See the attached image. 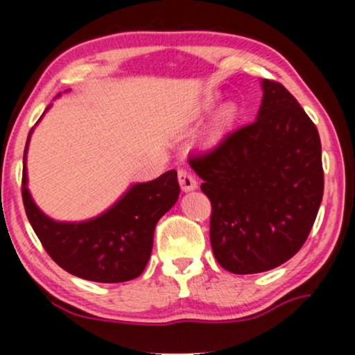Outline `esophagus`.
I'll return each instance as SVG.
<instances>
[{"label": "esophagus", "mask_w": 355, "mask_h": 355, "mask_svg": "<svg viewBox=\"0 0 355 355\" xmlns=\"http://www.w3.org/2000/svg\"><path fill=\"white\" fill-rule=\"evenodd\" d=\"M178 179H179V184H181L182 191L189 192V191H193V189L197 187V178H196V174L191 173V171H189V169H186V168L179 169V171H178Z\"/></svg>", "instance_id": "esophagus-1"}]
</instances>
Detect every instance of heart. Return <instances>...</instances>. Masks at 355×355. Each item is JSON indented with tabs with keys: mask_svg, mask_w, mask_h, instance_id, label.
I'll return each instance as SVG.
<instances>
[{
	"mask_svg": "<svg viewBox=\"0 0 355 355\" xmlns=\"http://www.w3.org/2000/svg\"><path fill=\"white\" fill-rule=\"evenodd\" d=\"M218 100L216 95H208L205 100L202 101L200 105V111H208L211 110L213 106H215ZM236 118V108L232 105H226L225 108H221L220 113L216 114V118L213 119V123L210 124V128H208L207 134H205V139L207 142H215L221 137L223 134H225V130L230 128V124L232 123V119Z\"/></svg>",
	"mask_w": 355,
	"mask_h": 355,
	"instance_id": "obj_1",
	"label": "heart"
}]
</instances>
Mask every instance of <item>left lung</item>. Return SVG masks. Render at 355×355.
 <instances>
[{
    "label": "left lung",
    "mask_w": 355,
    "mask_h": 355,
    "mask_svg": "<svg viewBox=\"0 0 355 355\" xmlns=\"http://www.w3.org/2000/svg\"><path fill=\"white\" fill-rule=\"evenodd\" d=\"M254 123L189 158L211 202L210 242L236 275L273 270L307 241L323 198L317 125L279 82H261Z\"/></svg>",
    "instance_id": "left-lung-1"
}]
</instances>
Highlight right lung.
<instances>
[{"mask_svg": "<svg viewBox=\"0 0 355 355\" xmlns=\"http://www.w3.org/2000/svg\"><path fill=\"white\" fill-rule=\"evenodd\" d=\"M27 145L24 150L22 202L46 254L67 273L96 283H124L142 275L152 255L155 226L181 192L176 169L155 181L135 184L98 218L84 223H58L43 215L28 193Z\"/></svg>", "mask_w": 355, "mask_h": 355, "instance_id": "add662e5", "label": "right lung"}]
</instances>
